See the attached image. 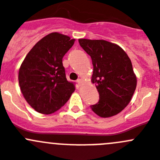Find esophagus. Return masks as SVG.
Listing matches in <instances>:
<instances>
[{
    "mask_svg": "<svg viewBox=\"0 0 160 160\" xmlns=\"http://www.w3.org/2000/svg\"><path fill=\"white\" fill-rule=\"evenodd\" d=\"M77 82L79 85H81V83H83V80H82V79H78V80H77Z\"/></svg>",
    "mask_w": 160,
    "mask_h": 160,
    "instance_id": "1",
    "label": "esophagus"
}]
</instances>
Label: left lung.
Masks as SVG:
<instances>
[{
    "label": "left lung",
    "mask_w": 160,
    "mask_h": 160,
    "mask_svg": "<svg viewBox=\"0 0 160 160\" xmlns=\"http://www.w3.org/2000/svg\"><path fill=\"white\" fill-rule=\"evenodd\" d=\"M79 43L92 58V82L99 94L91 108L101 118L116 115L129 103L137 88L131 60L120 46L105 40L80 38Z\"/></svg>",
    "instance_id": "1"
}]
</instances>
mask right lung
<instances>
[{
    "mask_svg": "<svg viewBox=\"0 0 160 160\" xmlns=\"http://www.w3.org/2000/svg\"><path fill=\"white\" fill-rule=\"evenodd\" d=\"M75 39L58 32L38 42L27 54L19 70V84L30 106L38 113L53 114L62 108L75 91L62 64Z\"/></svg>",
    "mask_w": 160,
    "mask_h": 160,
    "instance_id": "right-lung-1",
    "label": "right lung"
}]
</instances>
